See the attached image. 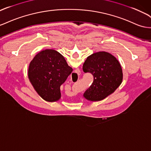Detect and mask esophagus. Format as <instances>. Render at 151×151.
<instances>
[{
    "label": "esophagus",
    "instance_id": "34e87169",
    "mask_svg": "<svg viewBox=\"0 0 151 151\" xmlns=\"http://www.w3.org/2000/svg\"><path fill=\"white\" fill-rule=\"evenodd\" d=\"M79 75H80V71L79 70H77V72H74L70 77L71 80L73 81H75L76 80V79L77 78V77L79 76Z\"/></svg>",
    "mask_w": 151,
    "mask_h": 151
}]
</instances>
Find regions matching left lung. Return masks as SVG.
Here are the masks:
<instances>
[{
    "label": "left lung",
    "instance_id": "1",
    "mask_svg": "<svg viewBox=\"0 0 151 151\" xmlns=\"http://www.w3.org/2000/svg\"><path fill=\"white\" fill-rule=\"evenodd\" d=\"M85 73L93 76V82L84 93L88 100L99 101L111 95L123 81L119 62L111 54L101 51L89 56L83 64Z\"/></svg>",
    "mask_w": 151,
    "mask_h": 151
}]
</instances>
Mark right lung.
<instances>
[{"mask_svg": "<svg viewBox=\"0 0 151 151\" xmlns=\"http://www.w3.org/2000/svg\"><path fill=\"white\" fill-rule=\"evenodd\" d=\"M72 72L63 56L53 50H46L37 55L28 68V78L38 94L48 101L58 100L60 86Z\"/></svg>", "mask_w": 151, "mask_h": 151, "instance_id": "add662e5", "label": "right lung"}]
</instances>
